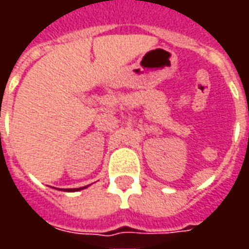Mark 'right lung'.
<instances>
[{
  "label": "right lung",
  "instance_id": "1",
  "mask_svg": "<svg viewBox=\"0 0 249 249\" xmlns=\"http://www.w3.org/2000/svg\"><path fill=\"white\" fill-rule=\"evenodd\" d=\"M87 187H81V188H71V189H66V192H77V191H81V189H85Z\"/></svg>",
  "mask_w": 249,
  "mask_h": 249
}]
</instances>
